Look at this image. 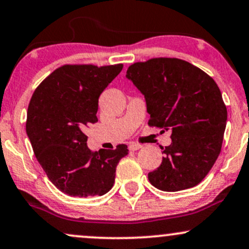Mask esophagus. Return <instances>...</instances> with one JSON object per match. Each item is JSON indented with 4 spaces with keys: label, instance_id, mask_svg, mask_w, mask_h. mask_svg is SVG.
I'll list each match as a JSON object with an SVG mask.
<instances>
[{
    "label": "esophagus",
    "instance_id": "34e87169",
    "mask_svg": "<svg viewBox=\"0 0 249 249\" xmlns=\"http://www.w3.org/2000/svg\"><path fill=\"white\" fill-rule=\"evenodd\" d=\"M142 147V145L137 144V142H130V144H128V148H130L131 151H137Z\"/></svg>",
    "mask_w": 249,
    "mask_h": 249
}]
</instances>
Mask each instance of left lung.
<instances>
[{"label": "left lung", "instance_id": "obj_1", "mask_svg": "<svg viewBox=\"0 0 249 249\" xmlns=\"http://www.w3.org/2000/svg\"><path fill=\"white\" fill-rule=\"evenodd\" d=\"M126 77L146 101L148 125L170 131L162 161L148 173L154 187L177 192L196 186L221 151L227 108L211 76L179 58H151L128 67Z\"/></svg>", "mask_w": 249, "mask_h": 249}]
</instances>
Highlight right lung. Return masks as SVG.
Masks as SVG:
<instances>
[{
	"label": "right lung",
	"instance_id": "obj_1",
	"mask_svg": "<svg viewBox=\"0 0 249 249\" xmlns=\"http://www.w3.org/2000/svg\"><path fill=\"white\" fill-rule=\"evenodd\" d=\"M123 64H65L36 88L27 115V134L48 178L71 196H103L115 184L116 167L128 153L125 144L92 152L85 130L98 122L99 96Z\"/></svg>",
	"mask_w": 249,
	"mask_h": 249
}]
</instances>
